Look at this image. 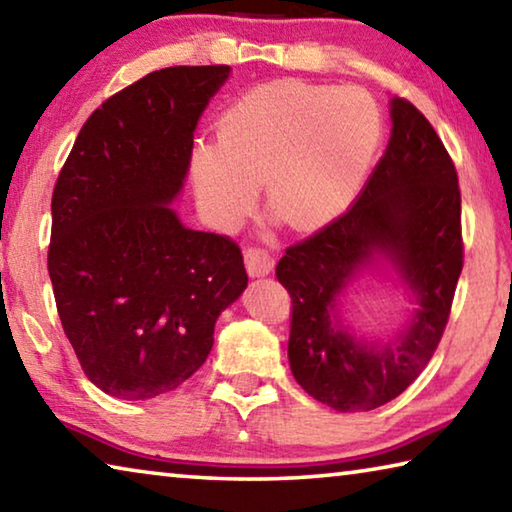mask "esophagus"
I'll return each instance as SVG.
<instances>
[{
	"label": "esophagus",
	"mask_w": 512,
	"mask_h": 512,
	"mask_svg": "<svg viewBox=\"0 0 512 512\" xmlns=\"http://www.w3.org/2000/svg\"><path fill=\"white\" fill-rule=\"evenodd\" d=\"M245 265L251 276H267L274 267V258L261 247H247L245 249Z\"/></svg>",
	"instance_id": "34e87169"
}]
</instances>
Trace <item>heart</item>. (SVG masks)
<instances>
[{
  "mask_svg": "<svg viewBox=\"0 0 512 512\" xmlns=\"http://www.w3.org/2000/svg\"><path fill=\"white\" fill-rule=\"evenodd\" d=\"M383 136L370 92L347 86L272 81L226 108L220 136L197 138L190 177L204 213L217 226H236L265 201L295 229L338 217L370 172Z\"/></svg>",
  "mask_w": 512,
  "mask_h": 512,
  "instance_id": "b5f03b06",
  "label": "heart"
}]
</instances>
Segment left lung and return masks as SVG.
I'll use <instances>...</instances> for the list:
<instances>
[{"instance_id": "left-lung-1", "label": "left lung", "mask_w": 512, "mask_h": 512, "mask_svg": "<svg viewBox=\"0 0 512 512\" xmlns=\"http://www.w3.org/2000/svg\"><path fill=\"white\" fill-rule=\"evenodd\" d=\"M390 117L388 149L354 206L288 247L276 265L292 299V376L340 413L388 404L420 376L445 333L463 270L454 161L408 99H392ZM376 257L393 263L418 306L388 343L356 339L337 320L339 295Z\"/></svg>"}]
</instances>
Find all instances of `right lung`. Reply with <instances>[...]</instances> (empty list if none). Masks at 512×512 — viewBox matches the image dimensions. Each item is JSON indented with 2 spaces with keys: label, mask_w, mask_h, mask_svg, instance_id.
Wrapping results in <instances>:
<instances>
[{
  "label": "right lung",
  "mask_w": 512,
  "mask_h": 512,
  "mask_svg": "<svg viewBox=\"0 0 512 512\" xmlns=\"http://www.w3.org/2000/svg\"><path fill=\"white\" fill-rule=\"evenodd\" d=\"M229 65H177L92 113L52 195L47 251L58 317L81 370L106 395L142 401L190 379L215 322L247 288L240 247L192 231L170 206L192 133Z\"/></svg>",
  "instance_id": "1"
}]
</instances>
